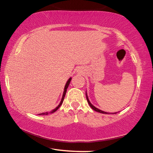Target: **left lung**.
<instances>
[{
	"instance_id": "1",
	"label": "left lung",
	"mask_w": 153,
	"mask_h": 153,
	"mask_svg": "<svg viewBox=\"0 0 153 153\" xmlns=\"http://www.w3.org/2000/svg\"><path fill=\"white\" fill-rule=\"evenodd\" d=\"M86 98H87L88 103L89 105H90V107H91L93 110H94V111H97V112L100 113H104V114H107V113H108H108H107V112H105V111H101V110L98 109V108H97V107H95L94 105H92L91 104V102H90V100H89V99H88V96H87V94H86ZM116 113H117H117H113V114H116Z\"/></svg>"
}]
</instances>
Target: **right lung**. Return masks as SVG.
<instances>
[{
	"instance_id": "add662e5",
	"label": "right lung",
	"mask_w": 153,
	"mask_h": 153,
	"mask_svg": "<svg viewBox=\"0 0 153 153\" xmlns=\"http://www.w3.org/2000/svg\"><path fill=\"white\" fill-rule=\"evenodd\" d=\"M71 78H69V79H68V81H67V83H66L65 86V88H64V92H63V97H62V98H61V102L59 103V105H58V107H56L55 108V109L53 110V111H51V112L42 113H40V114H38V115H48L49 113H54V112H55V111H56V110H57L59 107H61V105H62V103H63V100H64L66 92H67V88H68V86H69V83H70V82H71Z\"/></svg>"
}]
</instances>
